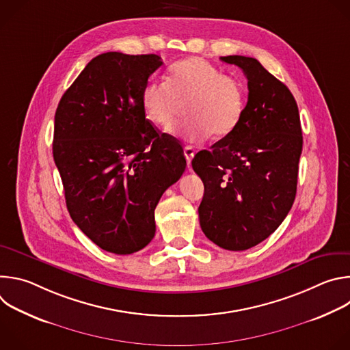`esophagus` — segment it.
<instances>
[{"instance_id":"1","label":"esophagus","mask_w":350,"mask_h":350,"mask_svg":"<svg viewBox=\"0 0 350 350\" xmlns=\"http://www.w3.org/2000/svg\"><path fill=\"white\" fill-rule=\"evenodd\" d=\"M193 155H195V151H193V148H192V146H189V145H187V146L184 148V157H185V159H187L188 165L191 163V161H192Z\"/></svg>"}]
</instances>
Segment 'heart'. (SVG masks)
I'll use <instances>...</instances> for the list:
<instances>
[{"instance_id":"heart-1","label":"heart","mask_w":350,"mask_h":350,"mask_svg":"<svg viewBox=\"0 0 350 350\" xmlns=\"http://www.w3.org/2000/svg\"><path fill=\"white\" fill-rule=\"evenodd\" d=\"M189 116L180 126L191 142H201L212 134L216 139L230 137L239 126L246 92L239 80L223 75L204 58L191 57L169 68L166 83L149 80L141 91V107L149 122L172 129L183 105Z\"/></svg>"}]
</instances>
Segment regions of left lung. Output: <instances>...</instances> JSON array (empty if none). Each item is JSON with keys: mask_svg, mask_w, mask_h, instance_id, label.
<instances>
[{"mask_svg": "<svg viewBox=\"0 0 350 350\" xmlns=\"http://www.w3.org/2000/svg\"><path fill=\"white\" fill-rule=\"evenodd\" d=\"M220 59L242 69L247 103L237 130L192 159L205 185L198 213L212 242L245 251L273 234L291 211L304 137L296 101L284 83L255 58Z\"/></svg>", "mask_w": 350, "mask_h": 350, "instance_id": "left-lung-1", "label": "left lung"}]
</instances>
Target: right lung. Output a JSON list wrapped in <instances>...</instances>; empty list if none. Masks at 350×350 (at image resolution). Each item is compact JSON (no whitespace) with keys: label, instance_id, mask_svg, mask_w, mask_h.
Masks as SVG:
<instances>
[{"label":"right lung","instance_id":"obj_1","mask_svg":"<svg viewBox=\"0 0 350 350\" xmlns=\"http://www.w3.org/2000/svg\"><path fill=\"white\" fill-rule=\"evenodd\" d=\"M161 57L91 59L55 112L53 154L76 226L101 249L130 255L155 235V208L184 173L178 141L145 119L141 91Z\"/></svg>","mask_w":350,"mask_h":350}]
</instances>
